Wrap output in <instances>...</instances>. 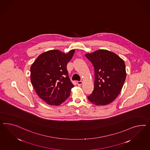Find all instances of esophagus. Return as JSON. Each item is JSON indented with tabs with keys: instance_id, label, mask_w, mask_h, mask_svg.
Here are the masks:
<instances>
[{
	"instance_id": "1",
	"label": "esophagus",
	"mask_w": 150,
	"mask_h": 150,
	"mask_svg": "<svg viewBox=\"0 0 150 150\" xmlns=\"http://www.w3.org/2000/svg\"><path fill=\"white\" fill-rule=\"evenodd\" d=\"M82 83H83L82 81H77V84L78 85H81Z\"/></svg>"
}]
</instances>
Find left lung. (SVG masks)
Masks as SVG:
<instances>
[{
	"label": "left lung",
	"mask_w": 150,
	"mask_h": 150,
	"mask_svg": "<svg viewBox=\"0 0 150 150\" xmlns=\"http://www.w3.org/2000/svg\"><path fill=\"white\" fill-rule=\"evenodd\" d=\"M94 69L92 93L88 99L96 105H106L117 97L126 80V65L116 53L99 50L86 54Z\"/></svg>",
	"instance_id": "8db88e82"
}]
</instances>
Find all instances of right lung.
<instances>
[{"label":"right lung","instance_id":"right-lung-1","mask_svg":"<svg viewBox=\"0 0 150 150\" xmlns=\"http://www.w3.org/2000/svg\"><path fill=\"white\" fill-rule=\"evenodd\" d=\"M75 53L58 50L42 53L30 67V81L38 96L51 105H59L70 95L74 86L67 69Z\"/></svg>","mask_w":150,"mask_h":150}]
</instances>
